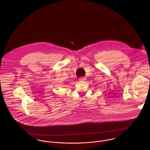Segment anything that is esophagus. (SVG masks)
<instances>
[{
	"mask_svg": "<svg viewBox=\"0 0 150 150\" xmlns=\"http://www.w3.org/2000/svg\"><path fill=\"white\" fill-rule=\"evenodd\" d=\"M79 80H80V81H86V77H80V78L79 79Z\"/></svg>",
	"mask_w": 150,
	"mask_h": 150,
	"instance_id": "34e87169",
	"label": "esophagus"
}]
</instances>
